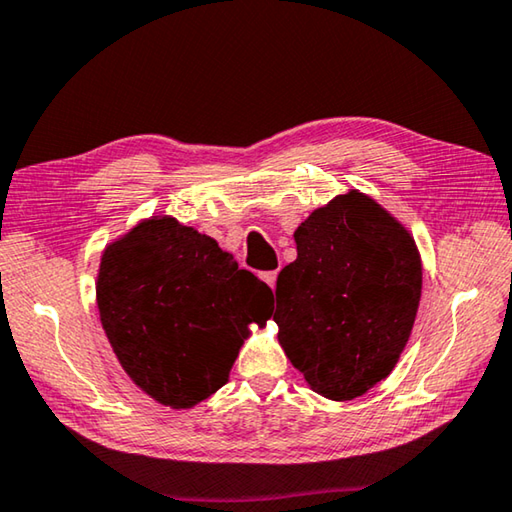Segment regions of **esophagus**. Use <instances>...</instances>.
<instances>
[{
	"label": "esophagus",
	"instance_id": "esophagus-1",
	"mask_svg": "<svg viewBox=\"0 0 512 512\" xmlns=\"http://www.w3.org/2000/svg\"><path fill=\"white\" fill-rule=\"evenodd\" d=\"M262 280L268 284V287L275 289V280H277V271H268V273H262Z\"/></svg>",
	"mask_w": 512,
	"mask_h": 512
}]
</instances>
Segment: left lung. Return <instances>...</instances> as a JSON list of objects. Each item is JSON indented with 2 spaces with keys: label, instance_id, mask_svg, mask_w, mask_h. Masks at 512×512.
I'll return each instance as SVG.
<instances>
[{
  "label": "left lung",
  "instance_id": "1",
  "mask_svg": "<svg viewBox=\"0 0 512 512\" xmlns=\"http://www.w3.org/2000/svg\"><path fill=\"white\" fill-rule=\"evenodd\" d=\"M298 257L277 275V341L318 395L354 400L391 375L409 341L422 262L409 230L350 189L293 232Z\"/></svg>",
  "mask_w": 512,
  "mask_h": 512
}]
</instances>
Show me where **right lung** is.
<instances>
[{
    "mask_svg": "<svg viewBox=\"0 0 512 512\" xmlns=\"http://www.w3.org/2000/svg\"><path fill=\"white\" fill-rule=\"evenodd\" d=\"M271 289L212 237L151 216L103 250L101 325L146 395L192 409L228 381L248 325L271 318Z\"/></svg>",
    "mask_w": 512,
    "mask_h": 512,
    "instance_id": "right-lung-1",
    "label": "right lung"
}]
</instances>
